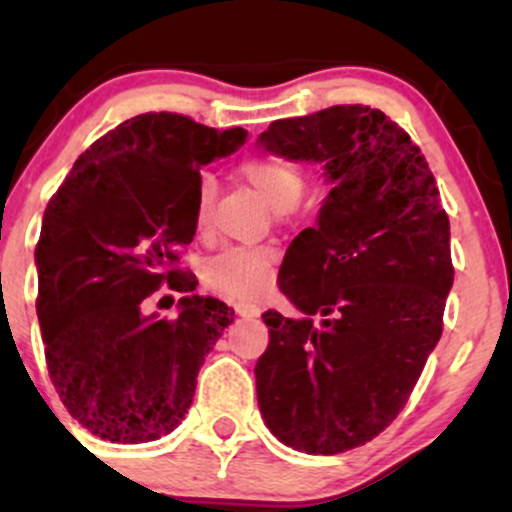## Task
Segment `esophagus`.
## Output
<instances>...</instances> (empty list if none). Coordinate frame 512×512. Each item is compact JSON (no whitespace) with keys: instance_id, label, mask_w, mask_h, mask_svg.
Wrapping results in <instances>:
<instances>
[{"instance_id":"1","label":"esophagus","mask_w":512,"mask_h":512,"mask_svg":"<svg viewBox=\"0 0 512 512\" xmlns=\"http://www.w3.org/2000/svg\"><path fill=\"white\" fill-rule=\"evenodd\" d=\"M236 313L240 317H260L262 310L257 308V305H250V303H238L236 305Z\"/></svg>"}]
</instances>
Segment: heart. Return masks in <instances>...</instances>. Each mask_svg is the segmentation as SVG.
Instances as JSON below:
<instances>
[{
	"mask_svg": "<svg viewBox=\"0 0 512 512\" xmlns=\"http://www.w3.org/2000/svg\"><path fill=\"white\" fill-rule=\"evenodd\" d=\"M238 175L252 190L260 192V197L274 211L296 207L305 190V173L301 166L291 158L267 154V151L245 156L238 163ZM211 199H214V185L202 180L195 209V228L199 233L207 231ZM274 262L276 250L269 245H231L207 262V284L231 298L255 301L272 286Z\"/></svg>",
	"mask_w": 512,
	"mask_h": 512,
	"instance_id": "obj_1",
	"label": "heart"
}]
</instances>
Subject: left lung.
<instances>
[{
    "instance_id": "obj_1",
    "label": "left lung",
    "mask_w": 512,
    "mask_h": 512,
    "mask_svg": "<svg viewBox=\"0 0 512 512\" xmlns=\"http://www.w3.org/2000/svg\"><path fill=\"white\" fill-rule=\"evenodd\" d=\"M260 144L325 163L334 187L279 269L301 317L262 315L257 402L284 445L337 455L397 419L436 349L455 276L450 219L421 149L383 110L332 105L276 120Z\"/></svg>"
}]
</instances>
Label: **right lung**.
Segmentation results:
<instances>
[{
    "label": "right lung",
    "instance_id": "right-lung-1",
    "mask_svg": "<svg viewBox=\"0 0 512 512\" xmlns=\"http://www.w3.org/2000/svg\"><path fill=\"white\" fill-rule=\"evenodd\" d=\"M178 113H144L96 139L50 197L35 264L45 361L69 414L110 443H149L180 424L233 308L192 296L180 267L195 238L199 168L245 142ZM185 292L158 321L143 298Z\"/></svg>",
    "mask_w": 512,
    "mask_h": 512
}]
</instances>
